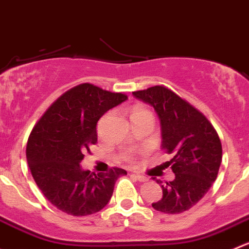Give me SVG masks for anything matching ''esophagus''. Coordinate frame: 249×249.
<instances>
[{
    "label": "esophagus",
    "mask_w": 249,
    "mask_h": 249,
    "mask_svg": "<svg viewBox=\"0 0 249 249\" xmlns=\"http://www.w3.org/2000/svg\"><path fill=\"white\" fill-rule=\"evenodd\" d=\"M132 176H135V178H136V180H139L140 182H146V181H148V178H147L146 176L140 175V174H132Z\"/></svg>",
    "instance_id": "obj_1"
}]
</instances>
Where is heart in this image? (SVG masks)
Masks as SVG:
<instances>
[{"mask_svg":"<svg viewBox=\"0 0 249 249\" xmlns=\"http://www.w3.org/2000/svg\"><path fill=\"white\" fill-rule=\"evenodd\" d=\"M142 114H151V112L144 109V108L142 107H135L131 112V117H135V115H142Z\"/></svg>","mask_w":249,"mask_h":249,"instance_id":"obj_1","label":"heart"}]
</instances>
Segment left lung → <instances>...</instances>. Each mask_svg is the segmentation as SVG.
Segmentation results:
<instances>
[{
    "mask_svg": "<svg viewBox=\"0 0 249 249\" xmlns=\"http://www.w3.org/2000/svg\"><path fill=\"white\" fill-rule=\"evenodd\" d=\"M132 95L154 108L160 120L161 148L173 157L165 164L175 178L160 185L163 198L152 207L166 214L189 211L216 180L223 158L220 139L198 109L165 86L135 91Z\"/></svg>",
    "mask_w": 249,
    "mask_h": 249,
    "instance_id": "8db88e82",
    "label": "left lung"
}]
</instances>
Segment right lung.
I'll list each match as a JSON object with an SVG mask.
<instances>
[{
	"label": "right lung",
	"instance_id": "obj_1",
	"mask_svg": "<svg viewBox=\"0 0 249 249\" xmlns=\"http://www.w3.org/2000/svg\"><path fill=\"white\" fill-rule=\"evenodd\" d=\"M126 100L122 92L80 84L54 101L36 123L26 144V159L36 185L57 209L85 216L108 204L115 181L126 171L113 168L92 174L83 170L80 163L97 142L100 118Z\"/></svg>",
	"mask_w": 249,
	"mask_h": 249
}]
</instances>
